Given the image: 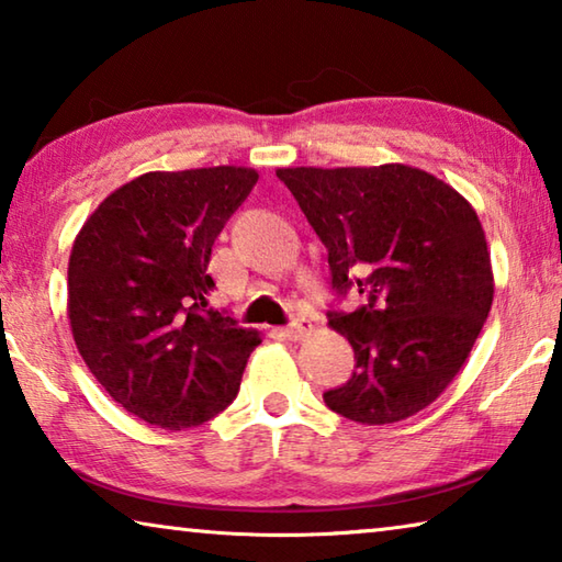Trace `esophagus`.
Wrapping results in <instances>:
<instances>
[{
  "mask_svg": "<svg viewBox=\"0 0 562 562\" xmlns=\"http://www.w3.org/2000/svg\"><path fill=\"white\" fill-rule=\"evenodd\" d=\"M307 331H312V322L304 315H297V317H292L290 325L282 329V335L290 337V339H300V337L307 335Z\"/></svg>",
  "mask_w": 562,
  "mask_h": 562,
  "instance_id": "esophagus-1",
  "label": "esophagus"
}]
</instances>
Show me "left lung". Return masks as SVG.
Listing matches in <instances>:
<instances>
[{
  "label": "left lung",
  "instance_id": "obj_1",
  "mask_svg": "<svg viewBox=\"0 0 562 562\" xmlns=\"http://www.w3.org/2000/svg\"><path fill=\"white\" fill-rule=\"evenodd\" d=\"M327 247L331 290L364 304L329 310L349 339L355 372L325 404L369 426L429 406L459 374L493 302L486 235L463 195L426 170L280 168Z\"/></svg>",
  "mask_w": 562,
  "mask_h": 562
}]
</instances>
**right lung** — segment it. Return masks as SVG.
Returning <instances> with one entry per match:
<instances>
[{"label": "right lung", "mask_w": 562, "mask_h": 562, "mask_svg": "<svg viewBox=\"0 0 562 562\" xmlns=\"http://www.w3.org/2000/svg\"><path fill=\"white\" fill-rule=\"evenodd\" d=\"M258 170H154L103 201L69 258L76 349L113 402L168 431L233 404L258 329L207 307L215 237Z\"/></svg>", "instance_id": "right-lung-1"}]
</instances>
